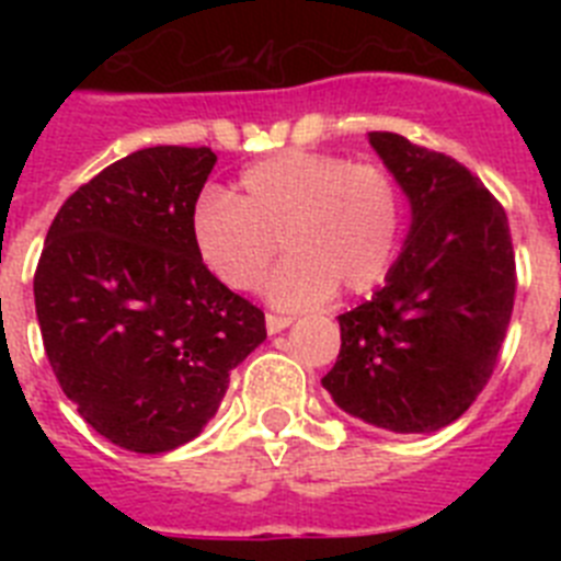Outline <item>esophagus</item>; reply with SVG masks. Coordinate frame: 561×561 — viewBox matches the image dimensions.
Here are the masks:
<instances>
[{
	"mask_svg": "<svg viewBox=\"0 0 561 561\" xmlns=\"http://www.w3.org/2000/svg\"><path fill=\"white\" fill-rule=\"evenodd\" d=\"M291 325V317L289 314H266V331H270V334H277V331H284V329H289Z\"/></svg>",
	"mask_w": 561,
	"mask_h": 561,
	"instance_id": "obj_1",
	"label": "esophagus"
}]
</instances>
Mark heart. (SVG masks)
I'll use <instances>...</instances> for the list:
<instances>
[{
  "instance_id": "b5f03b06",
  "label": "heart",
  "mask_w": 561,
  "mask_h": 561,
  "mask_svg": "<svg viewBox=\"0 0 561 561\" xmlns=\"http://www.w3.org/2000/svg\"><path fill=\"white\" fill-rule=\"evenodd\" d=\"M238 187L241 196L202 187L191 207L193 247L227 289H252L280 241L291 255L266 280V295L286 309L323 304L336 284L368 291L393 266L404 193L388 165L297 148L252 162Z\"/></svg>"
}]
</instances>
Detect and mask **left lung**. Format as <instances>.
I'll use <instances>...</instances> for the list:
<instances>
[{
	"label": "left lung",
	"mask_w": 561,
	"mask_h": 561,
	"mask_svg": "<svg viewBox=\"0 0 561 561\" xmlns=\"http://www.w3.org/2000/svg\"><path fill=\"white\" fill-rule=\"evenodd\" d=\"M370 146L396 173L413 225L388 284L340 314L323 388L390 433H433L472 408L497 368L517 266L508 219L469 168L393 131Z\"/></svg>",
	"instance_id": "obj_1"
}]
</instances>
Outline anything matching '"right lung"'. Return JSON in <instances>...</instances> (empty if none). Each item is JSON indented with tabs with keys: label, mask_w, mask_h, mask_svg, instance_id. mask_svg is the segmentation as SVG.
<instances>
[{
	"label": "right lung",
	"mask_w": 561,
	"mask_h": 561,
	"mask_svg": "<svg viewBox=\"0 0 561 561\" xmlns=\"http://www.w3.org/2000/svg\"><path fill=\"white\" fill-rule=\"evenodd\" d=\"M207 146H153L103 168L53 219L33 295L47 359L103 438L168 453L202 433L230 370L266 340L264 311L207 272L191 207Z\"/></svg>",
	"instance_id": "add662e5"
}]
</instances>
